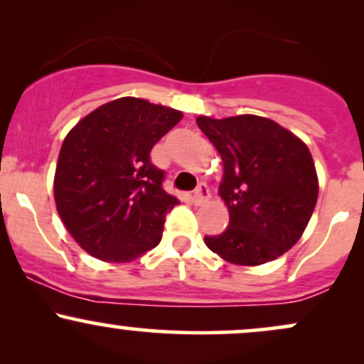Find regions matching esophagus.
<instances>
[{"label": "esophagus", "mask_w": 364, "mask_h": 364, "mask_svg": "<svg viewBox=\"0 0 364 364\" xmlns=\"http://www.w3.org/2000/svg\"><path fill=\"white\" fill-rule=\"evenodd\" d=\"M210 196V190H208V186L205 185V183H200L198 186L195 188L193 191V202L195 203H203L205 200Z\"/></svg>", "instance_id": "esophagus-1"}]
</instances>
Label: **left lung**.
Segmentation results:
<instances>
[{"instance_id":"8db88e82","label":"left lung","mask_w":364,"mask_h":364,"mask_svg":"<svg viewBox=\"0 0 364 364\" xmlns=\"http://www.w3.org/2000/svg\"><path fill=\"white\" fill-rule=\"evenodd\" d=\"M196 124L223 157L219 195L229 225L205 236L212 252L235 265H262L292 248L306 229L318 196L310 150L289 129L255 114Z\"/></svg>"}]
</instances>
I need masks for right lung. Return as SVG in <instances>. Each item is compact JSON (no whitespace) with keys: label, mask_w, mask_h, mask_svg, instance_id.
Here are the masks:
<instances>
[{"label":"right lung","mask_w":364,"mask_h":364,"mask_svg":"<svg viewBox=\"0 0 364 364\" xmlns=\"http://www.w3.org/2000/svg\"><path fill=\"white\" fill-rule=\"evenodd\" d=\"M183 114L145 99L121 97L75 124L54 174L58 214L73 240L102 262L124 263L161 243L178 198L162 188L150 150Z\"/></svg>","instance_id":"add662e5"}]
</instances>
